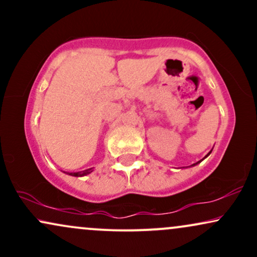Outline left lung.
<instances>
[{
    "instance_id": "obj_1",
    "label": "left lung",
    "mask_w": 257,
    "mask_h": 257,
    "mask_svg": "<svg viewBox=\"0 0 257 257\" xmlns=\"http://www.w3.org/2000/svg\"><path fill=\"white\" fill-rule=\"evenodd\" d=\"M209 155H210V152H209L208 153V155H206V156H209ZM199 163V162H197V163H194V164H192V166H196V164H198Z\"/></svg>"
}]
</instances>
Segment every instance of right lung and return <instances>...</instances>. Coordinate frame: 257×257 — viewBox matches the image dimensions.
I'll return each mask as SVG.
<instances>
[{"label": "right lung", "mask_w": 257, "mask_h": 257, "mask_svg": "<svg viewBox=\"0 0 257 257\" xmlns=\"http://www.w3.org/2000/svg\"><path fill=\"white\" fill-rule=\"evenodd\" d=\"M93 170H91V168L89 169H85V170H82V172H77V173H67L69 175H72V176H84V175H88V174H90Z\"/></svg>", "instance_id": "add662e5"}]
</instances>
